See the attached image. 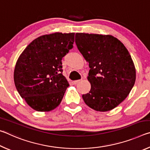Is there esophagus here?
I'll return each mask as SVG.
<instances>
[{
	"mask_svg": "<svg viewBox=\"0 0 150 150\" xmlns=\"http://www.w3.org/2000/svg\"><path fill=\"white\" fill-rule=\"evenodd\" d=\"M81 81V80H77V81H73V83L74 85H77V84H78L79 83H80Z\"/></svg>",
	"mask_w": 150,
	"mask_h": 150,
	"instance_id": "34e87169",
	"label": "esophagus"
}]
</instances>
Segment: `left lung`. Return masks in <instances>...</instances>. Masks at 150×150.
Here are the masks:
<instances>
[{"instance_id":"1","label":"left lung","mask_w":150,"mask_h":150,"mask_svg":"<svg viewBox=\"0 0 150 150\" xmlns=\"http://www.w3.org/2000/svg\"><path fill=\"white\" fill-rule=\"evenodd\" d=\"M75 44L89 63V93L83 95L86 105L96 111L116 107L134 87L136 69L126 47L110 35L77 33Z\"/></svg>"}]
</instances>
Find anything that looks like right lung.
<instances>
[{
    "label": "right lung",
    "mask_w": 150,
    "mask_h": 150,
    "mask_svg": "<svg viewBox=\"0 0 150 150\" xmlns=\"http://www.w3.org/2000/svg\"><path fill=\"white\" fill-rule=\"evenodd\" d=\"M75 33L44 35L28 45L18 59L14 80L18 92L39 112L54 110L69 85L63 75L62 58L73 47Z\"/></svg>",
    "instance_id": "obj_1"
}]
</instances>
